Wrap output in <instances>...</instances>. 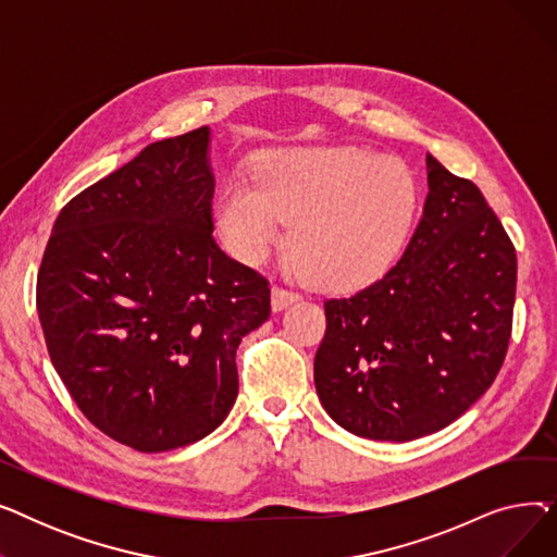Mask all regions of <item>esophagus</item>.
Listing matches in <instances>:
<instances>
[{"mask_svg": "<svg viewBox=\"0 0 557 557\" xmlns=\"http://www.w3.org/2000/svg\"><path fill=\"white\" fill-rule=\"evenodd\" d=\"M298 298H300V294H298V290H294V288L273 286V309H275V311L284 309V307L290 305V302H296Z\"/></svg>", "mask_w": 557, "mask_h": 557, "instance_id": "1", "label": "esophagus"}]
</instances>
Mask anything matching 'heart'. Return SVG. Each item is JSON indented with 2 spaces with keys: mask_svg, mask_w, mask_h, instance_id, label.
<instances>
[{
  "mask_svg": "<svg viewBox=\"0 0 557 557\" xmlns=\"http://www.w3.org/2000/svg\"><path fill=\"white\" fill-rule=\"evenodd\" d=\"M420 202L411 166L361 149L294 151L275 158L259 185L230 181L219 225L239 259L259 263L282 242L311 280L332 290L366 286L397 261Z\"/></svg>",
  "mask_w": 557,
  "mask_h": 557,
  "instance_id": "1",
  "label": "heart"
}]
</instances>
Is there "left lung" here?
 I'll use <instances>...</instances> for the list:
<instances>
[{"instance_id":"8db88e82","label":"left lung","mask_w":557,"mask_h":557,"mask_svg":"<svg viewBox=\"0 0 557 557\" xmlns=\"http://www.w3.org/2000/svg\"><path fill=\"white\" fill-rule=\"evenodd\" d=\"M422 219L395 267L325 300L313 379L349 433L406 443L445 429L499 374L512 336L517 252L481 189L426 156Z\"/></svg>"}]
</instances>
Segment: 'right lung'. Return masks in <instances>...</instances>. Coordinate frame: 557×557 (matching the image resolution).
<instances>
[{
    "label": "right lung",
    "mask_w": 557,
    "mask_h": 557,
    "mask_svg": "<svg viewBox=\"0 0 557 557\" xmlns=\"http://www.w3.org/2000/svg\"><path fill=\"white\" fill-rule=\"evenodd\" d=\"M208 126L146 146L58 214L36 284L51 363L83 416L137 451L212 433L269 280L214 239Z\"/></svg>",
    "instance_id": "1"
}]
</instances>
